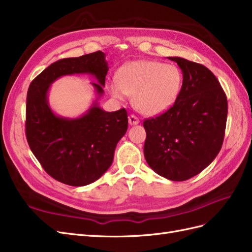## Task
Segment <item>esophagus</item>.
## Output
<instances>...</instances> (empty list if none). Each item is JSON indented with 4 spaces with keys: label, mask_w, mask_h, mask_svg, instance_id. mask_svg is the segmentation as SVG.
<instances>
[{
    "label": "esophagus",
    "mask_w": 252,
    "mask_h": 252,
    "mask_svg": "<svg viewBox=\"0 0 252 252\" xmlns=\"http://www.w3.org/2000/svg\"><path fill=\"white\" fill-rule=\"evenodd\" d=\"M128 122L130 125H138L140 123V120L138 119V117H135L134 114H130L128 117Z\"/></svg>",
    "instance_id": "34e87169"
}]
</instances>
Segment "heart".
<instances>
[{"instance_id":"heart-1","label":"heart","mask_w":252,"mask_h":252,"mask_svg":"<svg viewBox=\"0 0 252 252\" xmlns=\"http://www.w3.org/2000/svg\"><path fill=\"white\" fill-rule=\"evenodd\" d=\"M182 73L178 66L154 60H137L121 67L117 83L110 85L114 97L132 95L135 109L143 114L156 115L169 109L182 88Z\"/></svg>"}]
</instances>
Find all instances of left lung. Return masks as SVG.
Instances as JSON below:
<instances>
[{"label": "left lung", "mask_w": 252, "mask_h": 252, "mask_svg": "<svg viewBox=\"0 0 252 252\" xmlns=\"http://www.w3.org/2000/svg\"><path fill=\"white\" fill-rule=\"evenodd\" d=\"M182 71L175 104L146 119L144 156L158 175L185 181L199 174L219 155L225 137L228 103L219 79L208 67L180 57H167Z\"/></svg>", "instance_id": "1"}]
</instances>
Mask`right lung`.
Masks as SVG:
<instances>
[{
	"instance_id": "add662e5",
	"label": "right lung",
	"mask_w": 252,
	"mask_h": 252,
	"mask_svg": "<svg viewBox=\"0 0 252 252\" xmlns=\"http://www.w3.org/2000/svg\"><path fill=\"white\" fill-rule=\"evenodd\" d=\"M105 56L97 51L60 59L40 73L27 91L25 133L31 151L47 174L67 186L90 185L110 167L118 142L127 131L128 115L125 108L106 112L94 101L78 119L57 117L49 106L47 91L60 76L87 73L97 79L92 85L103 95L109 70Z\"/></svg>"
}]
</instances>
